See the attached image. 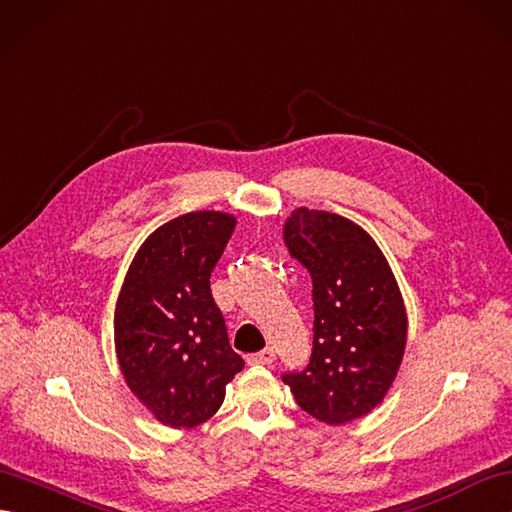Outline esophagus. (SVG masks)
Instances as JSON below:
<instances>
[{
    "label": "esophagus",
    "instance_id": "34e87169",
    "mask_svg": "<svg viewBox=\"0 0 512 512\" xmlns=\"http://www.w3.org/2000/svg\"><path fill=\"white\" fill-rule=\"evenodd\" d=\"M273 358H276V352H273V347H265L263 352L252 354L247 360H249V363H252V365H271Z\"/></svg>",
    "mask_w": 512,
    "mask_h": 512
}]
</instances>
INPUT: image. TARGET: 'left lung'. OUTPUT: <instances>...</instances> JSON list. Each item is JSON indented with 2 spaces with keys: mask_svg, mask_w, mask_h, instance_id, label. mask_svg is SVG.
Instances as JSON below:
<instances>
[{
  "mask_svg": "<svg viewBox=\"0 0 512 512\" xmlns=\"http://www.w3.org/2000/svg\"><path fill=\"white\" fill-rule=\"evenodd\" d=\"M284 243L313 280V354L284 373L299 408L341 426L371 413L402 365L408 319L384 254L354 221L297 208Z\"/></svg>",
  "mask_w": 512,
  "mask_h": 512,
  "instance_id": "1",
  "label": "left lung"
}]
</instances>
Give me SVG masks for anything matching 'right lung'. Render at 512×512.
I'll use <instances>...</instances> for the list:
<instances>
[{"label":"right lung","instance_id":"1","mask_svg":"<svg viewBox=\"0 0 512 512\" xmlns=\"http://www.w3.org/2000/svg\"><path fill=\"white\" fill-rule=\"evenodd\" d=\"M236 219L199 210L147 236L115 308V350L123 378L160 423L195 428L213 417L226 384L243 369L210 293V273Z\"/></svg>","mask_w":512,"mask_h":512}]
</instances>
